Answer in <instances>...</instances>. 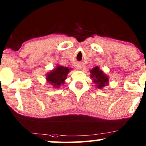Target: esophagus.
Returning <instances> with one entry per match:
<instances>
[{"mask_svg":"<svg viewBox=\"0 0 146 146\" xmlns=\"http://www.w3.org/2000/svg\"><path fill=\"white\" fill-rule=\"evenodd\" d=\"M82 65H81V64H78L77 65H76V67H77V68H78V69H81L82 68Z\"/></svg>","mask_w":146,"mask_h":146,"instance_id":"esophagus-1","label":"esophagus"}]
</instances>
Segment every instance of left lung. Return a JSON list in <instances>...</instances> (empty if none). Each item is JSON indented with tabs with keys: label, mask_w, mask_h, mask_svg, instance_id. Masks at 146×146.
Masks as SVG:
<instances>
[{
	"label": "left lung",
	"mask_w": 146,
	"mask_h": 146,
	"mask_svg": "<svg viewBox=\"0 0 146 146\" xmlns=\"http://www.w3.org/2000/svg\"><path fill=\"white\" fill-rule=\"evenodd\" d=\"M90 77L93 80V82L99 89H101L104 86H107L109 83V78L103 72L100 70L99 67L96 66L90 70Z\"/></svg>",
	"instance_id": "1"
}]
</instances>
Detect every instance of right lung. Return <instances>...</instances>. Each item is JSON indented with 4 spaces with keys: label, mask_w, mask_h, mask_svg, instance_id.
<instances>
[{
    "label": "right lung",
    "mask_w": 146,
    "mask_h": 146,
    "mask_svg": "<svg viewBox=\"0 0 146 146\" xmlns=\"http://www.w3.org/2000/svg\"><path fill=\"white\" fill-rule=\"evenodd\" d=\"M70 70L72 69L68 67L57 66L56 68L47 74L46 80L48 82L52 84L54 88H60L61 84H64V80L67 78L68 74Z\"/></svg>",
    "instance_id": "add662e5"
}]
</instances>
